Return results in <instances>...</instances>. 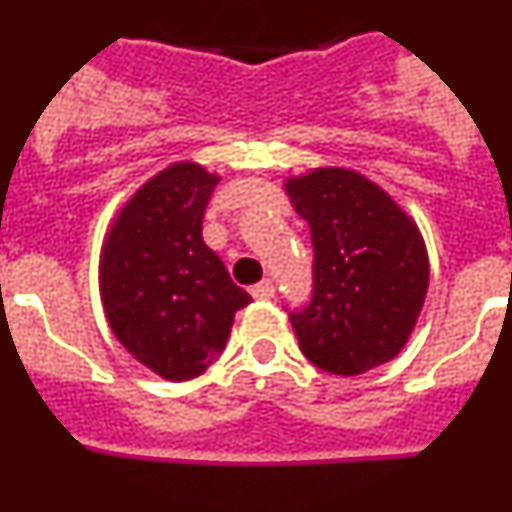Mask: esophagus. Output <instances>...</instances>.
Listing matches in <instances>:
<instances>
[{
    "label": "esophagus",
    "mask_w": 512,
    "mask_h": 512,
    "mask_svg": "<svg viewBox=\"0 0 512 512\" xmlns=\"http://www.w3.org/2000/svg\"><path fill=\"white\" fill-rule=\"evenodd\" d=\"M251 295H253V300H271V297H274V282H269V279H264V282H259L256 284V287L251 289Z\"/></svg>",
    "instance_id": "1"
}]
</instances>
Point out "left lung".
<instances>
[{"label":"left lung","mask_w":512,"mask_h":512,"mask_svg":"<svg viewBox=\"0 0 512 512\" xmlns=\"http://www.w3.org/2000/svg\"><path fill=\"white\" fill-rule=\"evenodd\" d=\"M284 192L310 225L312 302L289 312L302 354L356 377L400 354L428 295V248L390 192L346 166L287 176Z\"/></svg>","instance_id":"1"}]
</instances>
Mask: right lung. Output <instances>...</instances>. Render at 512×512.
<instances>
[{"instance_id":"obj_1","label":"right lung","mask_w":512,"mask_h":512,"mask_svg":"<svg viewBox=\"0 0 512 512\" xmlns=\"http://www.w3.org/2000/svg\"><path fill=\"white\" fill-rule=\"evenodd\" d=\"M220 174L176 161L140 184L107 225L99 251L104 318L135 361L187 382L217 359L235 312L251 295L235 287L202 241V215Z\"/></svg>"}]
</instances>
